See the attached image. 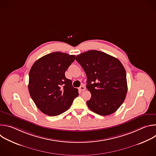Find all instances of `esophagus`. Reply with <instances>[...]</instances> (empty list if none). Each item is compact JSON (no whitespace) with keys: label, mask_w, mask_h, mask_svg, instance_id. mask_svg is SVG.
I'll return each mask as SVG.
<instances>
[{"label":"esophagus","mask_w":156,"mask_h":156,"mask_svg":"<svg viewBox=\"0 0 156 156\" xmlns=\"http://www.w3.org/2000/svg\"><path fill=\"white\" fill-rule=\"evenodd\" d=\"M86 90V87L84 86H80V87H79V90L80 91H84Z\"/></svg>","instance_id":"esophagus-1"}]
</instances>
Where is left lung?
<instances>
[{"instance_id": "obj_1", "label": "left lung", "mask_w": 156, "mask_h": 156, "mask_svg": "<svg viewBox=\"0 0 156 156\" xmlns=\"http://www.w3.org/2000/svg\"><path fill=\"white\" fill-rule=\"evenodd\" d=\"M76 61L87 76L86 88L91 94L89 108L100 115L114 113L127 93L126 71L120 61L104 52L91 50L78 55Z\"/></svg>"}]
</instances>
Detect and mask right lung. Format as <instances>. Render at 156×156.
Listing matches in <instances>:
<instances>
[{
	"instance_id": "1",
	"label": "right lung",
	"mask_w": 156,
	"mask_h": 156,
	"mask_svg": "<svg viewBox=\"0 0 156 156\" xmlns=\"http://www.w3.org/2000/svg\"><path fill=\"white\" fill-rule=\"evenodd\" d=\"M75 55L55 52L36 60L30 71L28 90L37 107L49 116L58 115L71 106L78 89L65 72Z\"/></svg>"
}]
</instances>
